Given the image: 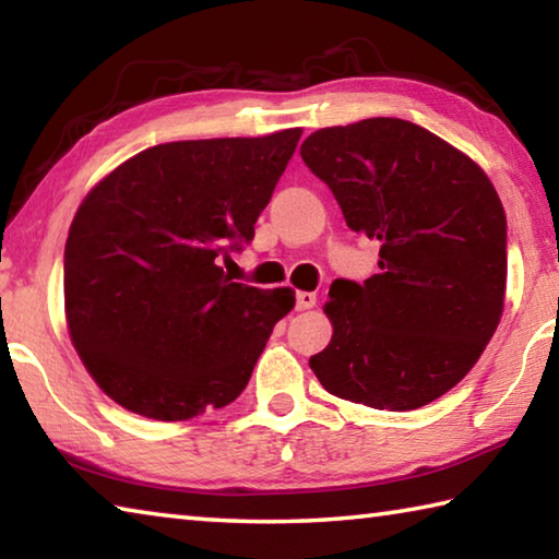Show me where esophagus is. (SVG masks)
Here are the masks:
<instances>
[{"mask_svg": "<svg viewBox=\"0 0 559 559\" xmlns=\"http://www.w3.org/2000/svg\"><path fill=\"white\" fill-rule=\"evenodd\" d=\"M316 300H318L316 293H310V290H298V293H296V308H298V310L313 308Z\"/></svg>", "mask_w": 559, "mask_h": 559, "instance_id": "1", "label": "esophagus"}]
</instances>
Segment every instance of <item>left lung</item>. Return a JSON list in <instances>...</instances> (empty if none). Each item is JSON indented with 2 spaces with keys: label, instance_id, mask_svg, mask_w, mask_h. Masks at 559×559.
<instances>
[{
  "label": "left lung",
  "instance_id": "1",
  "mask_svg": "<svg viewBox=\"0 0 559 559\" xmlns=\"http://www.w3.org/2000/svg\"><path fill=\"white\" fill-rule=\"evenodd\" d=\"M302 163L347 226L380 241V273L340 278L330 345L310 357L340 400L406 412L456 386L493 337L506 298V212L484 169L402 118L316 130Z\"/></svg>",
  "mask_w": 559,
  "mask_h": 559
}]
</instances>
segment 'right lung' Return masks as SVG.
<instances>
[{
    "mask_svg": "<svg viewBox=\"0 0 559 559\" xmlns=\"http://www.w3.org/2000/svg\"><path fill=\"white\" fill-rule=\"evenodd\" d=\"M300 132L155 145L91 189L66 241V320L110 400L185 421L249 384L296 296L234 283L219 257L253 239Z\"/></svg>",
    "mask_w": 559,
    "mask_h": 559,
    "instance_id": "right-lung-1",
    "label": "right lung"
}]
</instances>
